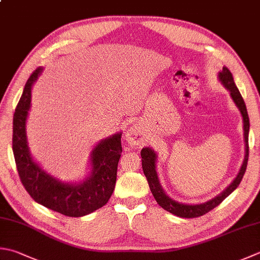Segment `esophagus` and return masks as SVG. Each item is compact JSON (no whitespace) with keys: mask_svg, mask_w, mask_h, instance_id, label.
Segmentation results:
<instances>
[{"mask_svg":"<svg viewBox=\"0 0 260 260\" xmlns=\"http://www.w3.org/2000/svg\"><path fill=\"white\" fill-rule=\"evenodd\" d=\"M126 140L131 145H140L144 142L143 129L140 125H132L126 132Z\"/></svg>","mask_w":260,"mask_h":260,"instance_id":"1","label":"esophagus"}]
</instances>
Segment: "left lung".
Returning <instances> with one entry per match:
<instances>
[{
	"instance_id": "8db88e82",
	"label": "left lung",
	"mask_w": 260,
	"mask_h": 260,
	"mask_svg": "<svg viewBox=\"0 0 260 260\" xmlns=\"http://www.w3.org/2000/svg\"><path fill=\"white\" fill-rule=\"evenodd\" d=\"M218 79H220L223 85L230 91V94L232 96L233 101L237 105V107L240 110V113L242 115L243 118V132H245V143H246V155H245V160H243V164L240 168V171H239L238 176L236 177V179L233 180L230 186H229L226 189L221 192L220 195H217L216 197L212 198L211 201H208L206 203H203V204H197V205H188V204H181V203H178L174 200L166 195V192L162 189V187L160 185L159 178H157L156 175V170H155V161H156V154L155 152L150 149V147H144L141 151V156H142V168H143V172L147 179V182H149L150 189L153 194L155 201L157 204H159L164 210L172 213L176 216L179 217H186V218H191V217H198L206 214L207 212H210L213 208L216 207L217 205H220L221 203L225 200V198L231 194V192L236 189V188L240 184L243 175H245L246 169H247V165H248V156H249V144H248V135H249V117L247 113V108H246V104L243 101V98L241 93L239 92L238 88L236 86L235 81H233V76L231 74L229 69H226L225 66L223 68V70L218 73Z\"/></svg>"
}]
</instances>
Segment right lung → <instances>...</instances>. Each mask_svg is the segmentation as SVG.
Instances as JSON below:
<instances>
[{"instance_id":"1","label":"right lung","mask_w":260,"mask_h":260,"mask_svg":"<svg viewBox=\"0 0 260 260\" xmlns=\"http://www.w3.org/2000/svg\"><path fill=\"white\" fill-rule=\"evenodd\" d=\"M35 70L24 85L13 115L12 149L17 170L25 190L35 202L60 214L80 217L107 204L113 194L121 154V133L103 140L91 152L90 176L78 185L64 184L42 170L30 155L25 120L31 103V86L42 72Z\"/></svg>"}]
</instances>
